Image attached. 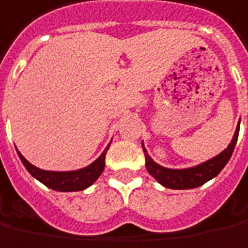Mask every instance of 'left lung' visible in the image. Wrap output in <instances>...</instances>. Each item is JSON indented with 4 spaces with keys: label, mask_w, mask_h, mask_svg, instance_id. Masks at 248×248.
<instances>
[{
    "label": "left lung",
    "mask_w": 248,
    "mask_h": 248,
    "mask_svg": "<svg viewBox=\"0 0 248 248\" xmlns=\"http://www.w3.org/2000/svg\"><path fill=\"white\" fill-rule=\"evenodd\" d=\"M239 127H240V120H239L238 127H236V131L233 134L231 143L228 144L225 150H223L216 156H213L212 159L206 160L204 163H200L197 166L187 167V169H167V167L160 166L151 159V156L148 155L147 150L141 143L144 156H146L147 170L154 178L159 182L160 185L169 187V189L184 190V189H193V187H199V186L204 185L205 182L215 178L228 163V160H230L232 153L235 150V144L238 141Z\"/></svg>",
    "instance_id": "8db88e82"
}]
</instances>
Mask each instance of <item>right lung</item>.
I'll return each instance as SVG.
<instances>
[{"label":"right lung","mask_w":248,"mask_h":248,"mask_svg":"<svg viewBox=\"0 0 248 248\" xmlns=\"http://www.w3.org/2000/svg\"><path fill=\"white\" fill-rule=\"evenodd\" d=\"M109 146H110V143L93 163H90L89 166L79 169V170H73V171L42 170L39 167L31 165L18 150H17V154L31 175L37 181H40L43 185H46L56 192H79V190H83L90 185H93L97 178L101 175L104 167H105V155L109 150Z\"/></svg>","instance_id":"1"}]
</instances>
